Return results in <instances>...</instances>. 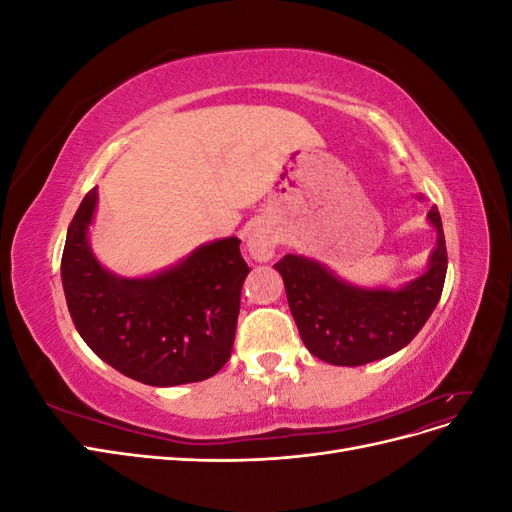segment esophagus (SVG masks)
Returning a JSON list of instances; mask_svg holds the SVG:
<instances>
[{"mask_svg":"<svg viewBox=\"0 0 512 512\" xmlns=\"http://www.w3.org/2000/svg\"><path fill=\"white\" fill-rule=\"evenodd\" d=\"M275 245V235L269 228L254 226L250 232V239H247V252H250L252 258H256L258 262H265L273 256Z\"/></svg>","mask_w":512,"mask_h":512,"instance_id":"esophagus-1","label":"esophagus"}]
</instances>
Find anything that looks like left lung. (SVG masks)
I'll list each match as a JSON object with an SVG mask.
<instances>
[{
  "label": "left lung",
  "instance_id": "obj_1",
  "mask_svg": "<svg viewBox=\"0 0 512 512\" xmlns=\"http://www.w3.org/2000/svg\"><path fill=\"white\" fill-rule=\"evenodd\" d=\"M429 222L438 230L429 271L401 290L348 286L303 256L286 254L275 262L309 352L324 363L356 367L384 359L412 342L440 301L448 265L438 207H431Z\"/></svg>",
  "mask_w": 512,
  "mask_h": 512
}]
</instances>
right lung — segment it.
<instances>
[{"label": "right lung", "mask_w": 512, "mask_h": 512, "mask_svg": "<svg viewBox=\"0 0 512 512\" xmlns=\"http://www.w3.org/2000/svg\"><path fill=\"white\" fill-rule=\"evenodd\" d=\"M96 200V188L85 194L61 256L66 303L85 344L123 376L151 386L218 374L232 354L241 286L250 273L241 241H213L175 269L123 280L104 271L87 245Z\"/></svg>", "instance_id": "add662e5"}]
</instances>
